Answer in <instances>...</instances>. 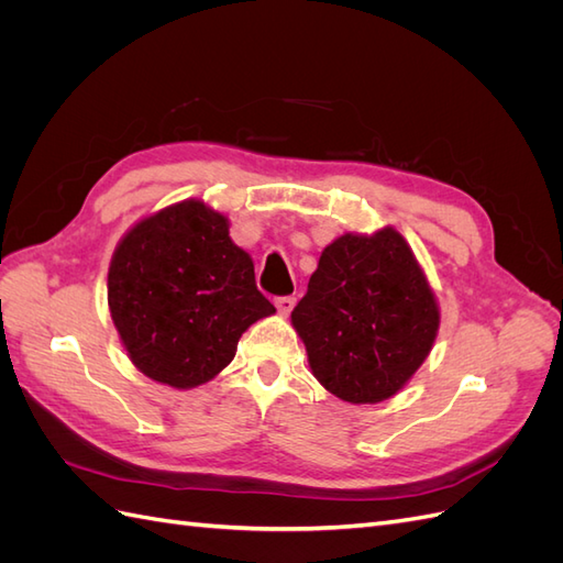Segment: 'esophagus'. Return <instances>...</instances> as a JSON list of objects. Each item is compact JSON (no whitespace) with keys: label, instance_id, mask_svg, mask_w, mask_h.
Instances as JSON below:
<instances>
[{"label":"esophagus","instance_id":"1","mask_svg":"<svg viewBox=\"0 0 563 563\" xmlns=\"http://www.w3.org/2000/svg\"><path fill=\"white\" fill-rule=\"evenodd\" d=\"M275 305H277V310H279V314H282V317H288V312L294 310L296 298H291V296H282V298H277V300H275Z\"/></svg>","mask_w":563,"mask_h":563}]
</instances>
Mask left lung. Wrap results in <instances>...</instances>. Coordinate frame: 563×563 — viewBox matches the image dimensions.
Wrapping results in <instances>:
<instances>
[{"label": "left lung", "instance_id": "left-lung-1", "mask_svg": "<svg viewBox=\"0 0 563 563\" xmlns=\"http://www.w3.org/2000/svg\"><path fill=\"white\" fill-rule=\"evenodd\" d=\"M312 376L347 404H380L428 360L441 310L404 234L345 232L321 251L291 312Z\"/></svg>", "mask_w": 563, "mask_h": 563}]
</instances>
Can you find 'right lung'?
I'll use <instances>...</instances> for the list:
<instances>
[{
	"label": "right lung",
	"instance_id": "right-lung-1",
	"mask_svg": "<svg viewBox=\"0 0 563 563\" xmlns=\"http://www.w3.org/2000/svg\"><path fill=\"white\" fill-rule=\"evenodd\" d=\"M108 308L133 366L174 389L213 380L251 323L277 312L255 288L230 218L203 199L176 201L124 232L108 269Z\"/></svg>",
	"mask_w": 563,
	"mask_h": 563
}]
</instances>
